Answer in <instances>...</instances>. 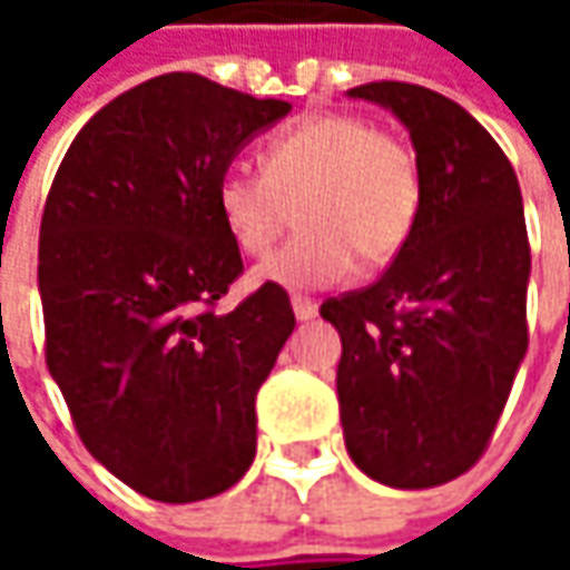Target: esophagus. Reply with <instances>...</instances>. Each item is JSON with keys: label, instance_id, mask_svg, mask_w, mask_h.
<instances>
[{"label": "esophagus", "instance_id": "34e87169", "mask_svg": "<svg viewBox=\"0 0 570 570\" xmlns=\"http://www.w3.org/2000/svg\"><path fill=\"white\" fill-rule=\"evenodd\" d=\"M292 311H295V317L301 320V323H307V320L317 317V304L311 301V297H292Z\"/></svg>", "mask_w": 570, "mask_h": 570}]
</instances>
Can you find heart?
<instances>
[{"mask_svg": "<svg viewBox=\"0 0 570 570\" xmlns=\"http://www.w3.org/2000/svg\"><path fill=\"white\" fill-rule=\"evenodd\" d=\"M263 174L234 165L215 203L230 240L263 256L301 222L288 247L253 269L282 288H326L355 266H383L403 250L419 218L422 187L412 151L396 136L348 114H323L275 136Z\"/></svg>", "mask_w": 570, "mask_h": 570, "instance_id": "b5f03b06", "label": "heart"}]
</instances>
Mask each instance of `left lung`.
I'll list each match as a JSON object with an SVG mask.
<instances>
[{"label": "left lung", "mask_w": 570, "mask_h": 570, "mask_svg": "<svg viewBox=\"0 0 570 570\" xmlns=\"http://www.w3.org/2000/svg\"><path fill=\"white\" fill-rule=\"evenodd\" d=\"M348 98L403 122L422 203L390 269L320 307L342 340V438L374 482L434 489L482 456L527 355L523 196L508 155L456 100L405 81Z\"/></svg>", "instance_id": "obj_1"}]
</instances>
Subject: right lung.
I'll return each mask as SVG.
<instances>
[{
	"mask_svg": "<svg viewBox=\"0 0 570 570\" xmlns=\"http://www.w3.org/2000/svg\"><path fill=\"white\" fill-rule=\"evenodd\" d=\"M292 104L167 72L81 126L40 222L47 367L100 466L151 501L228 492L256 456V390L295 330L263 285L208 311L240 275L215 187Z\"/></svg>",
	"mask_w": 570,
	"mask_h": 570,
	"instance_id": "1",
	"label": "right lung"
}]
</instances>
